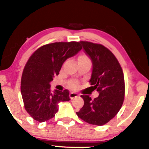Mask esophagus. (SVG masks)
<instances>
[{
	"label": "esophagus",
	"instance_id": "1",
	"mask_svg": "<svg viewBox=\"0 0 149 149\" xmlns=\"http://www.w3.org/2000/svg\"><path fill=\"white\" fill-rule=\"evenodd\" d=\"M78 94H77L76 93H74V92H71V93H69V97H70L71 99H73L74 98V97H76L78 96Z\"/></svg>",
	"mask_w": 149,
	"mask_h": 149
}]
</instances>
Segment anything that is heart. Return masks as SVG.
<instances>
[{
  "mask_svg": "<svg viewBox=\"0 0 149 149\" xmlns=\"http://www.w3.org/2000/svg\"><path fill=\"white\" fill-rule=\"evenodd\" d=\"M80 59H88V58L86 56L82 55V56H80L78 58V60H80ZM69 86L72 88H76L78 86V82H77V81H75V80H72L70 82V84H69Z\"/></svg>",
  "mask_w": 149,
  "mask_h": 149,
  "instance_id": "obj_1",
  "label": "heart"
}]
</instances>
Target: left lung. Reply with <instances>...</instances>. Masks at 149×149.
Instances as JSON below:
<instances>
[{
    "instance_id": "8db88e82",
    "label": "left lung",
    "mask_w": 149,
    "mask_h": 149,
    "mask_svg": "<svg viewBox=\"0 0 149 149\" xmlns=\"http://www.w3.org/2000/svg\"><path fill=\"white\" fill-rule=\"evenodd\" d=\"M80 42L92 62L90 87L92 91L96 89L99 95L93 100L88 95H81L84 104L76 114L88 124L104 125L116 116L123 104V71L114 54L102 45L87 41Z\"/></svg>"
}]
</instances>
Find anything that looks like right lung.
Wrapping results in <instances>:
<instances>
[{"instance_id": "right-lung-1", "label": "right lung", "mask_w": 149, "mask_h": 149, "mask_svg": "<svg viewBox=\"0 0 149 149\" xmlns=\"http://www.w3.org/2000/svg\"><path fill=\"white\" fill-rule=\"evenodd\" d=\"M81 49L80 42H57L43 45L30 56L22 71L20 91L24 109L33 120L52 119L58 103L70 100L68 90L52 91L49 82L59 74L64 62Z\"/></svg>"}]
</instances>
